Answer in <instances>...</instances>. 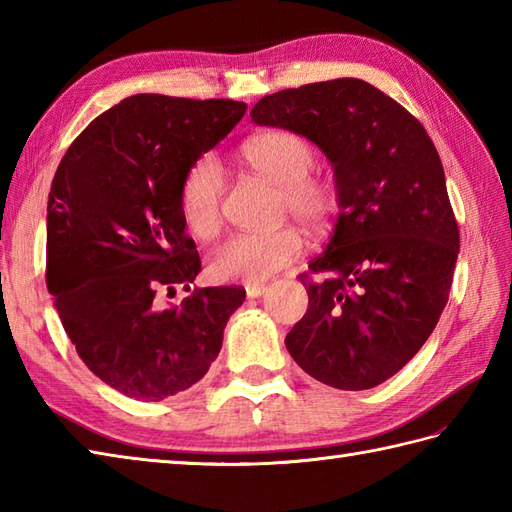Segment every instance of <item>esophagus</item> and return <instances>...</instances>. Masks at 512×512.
I'll list each match as a JSON object with an SVG mask.
<instances>
[{
    "mask_svg": "<svg viewBox=\"0 0 512 512\" xmlns=\"http://www.w3.org/2000/svg\"><path fill=\"white\" fill-rule=\"evenodd\" d=\"M264 292H266V286H264V284H248V286H246V297H248V299L262 297Z\"/></svg>",
    "mask_w": 512,
    "mask_h": 512,
    "instance_id": "esophagus-1",
    "label": "esophagus"
}]
</instances>
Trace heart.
I'll list each match as a JSON object with an SVG mask.
<instances>
[{"label":"heart","instance_id":"b5f03b06","mask_svg":"<svg viewBox=\"0 0 512 512\" xmlns=\"http://www.w3.org/2000/svg\"><path fill=\"white\" fill-rule=\"evenodd\" d=\"M242 158L281 193V209L308 228H323L339 209L334 184L310 176L317 154L306 138L288 129L248 138ZM224 176L217 160L200 158L187 171L180 189L182 220L195 237H211L220 226ZM303 253V239L295 228L259 233H233L211 248L206 273L215 281L257 284L288 266Z\"/></svg>","mask_w":512,"mask_h":512}]
</instances>
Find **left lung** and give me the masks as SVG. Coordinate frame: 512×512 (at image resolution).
<instances>
[{
	"mask_svg": "<svg viewBox=\"0 0 512 512\" xmlns=\"http://www.w3.org/2000/svg\"><path fill=\"white\" fill-rule=\"evenodd\" d=\"M255 125L281 127L332 162L339 220L308 264V312L286 336L321 383L372 389L405 367L447 306L460 233L436 147L416 118L361 79L264 96Z\"/></svg>",
	"mask_w": 512,
	"mask_h": 512,
	"instance_id": "left-lung-1",
	"label": "left lung"
}]
</instances>
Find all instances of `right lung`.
I'll list each match as a JSON object with an SVG mask.
<instances>
[{"mask_svg":"<svg viewBox=\"0 0 512 512\" xmlns=\"http://www.w3.org/2000/svg\"><path fill=\"white\" fill-rule=\"evenodd\" d=\"M246 103L134 94L83 129L48 195L46 284L90 372L154 402L209 372L246 290L198 288L158 308L160 290L200 273L184 233L187 171L242 121Z\"/></svg>","mask_w":512,"mask_h":512,"instance_id":"obj_1","label":"right lung"}]
</instances>
